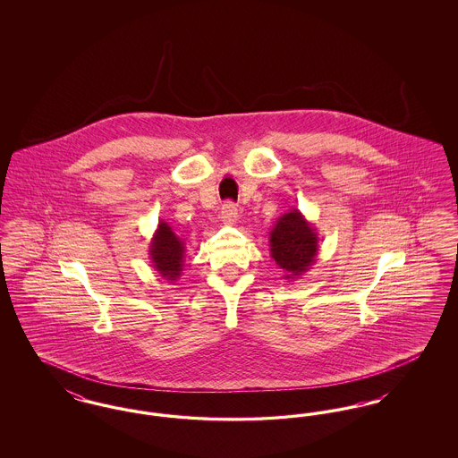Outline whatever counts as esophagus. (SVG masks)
Masks as SVG:
<instances>
[{
  "instance_id": "1",
  "label": "esophagus",
  "mask_w": 458,
  "mask_h": 458,
  "mask_svg": "<svg viewBox=\"0 0 458 458\" xmlns=\"http://www.w3.org/2000/svg\"><path fill=\"white\" fill-rule=\"evenodd\" d=\"M219 218H221V221H223L225 225H233V223L237 221V218H239V211H237L235 204L226 202V204L221 208V215H219Z\"/></svg>"
}]
</instances>
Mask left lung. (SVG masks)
I'll list each match as a JSON object with an SVG mask.
<instances>
[{
	"mask_svg": "<svg viewBox=\"0 0 458 458\" xmlns=\"http://www.w3.org/2000/svg\"><path fill=\"white\" fill-rule=\"evenodd\" d=\"M269 252L284 269V280L295 282L310 269L319 252L314 225L295 208L284 213L269 232Z\"/></svg>",
	"mask_w": 458,
	"mask_h": 458,
	"instance_id": "obj_1",
	"label": "left lung"
}]
</instances>
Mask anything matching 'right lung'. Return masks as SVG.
Masks as SVG:
<instances>
[{"label":"right lung","mask_w":458,"mask_h":458,"mask_svg":"<svg viewBox=\"0 0 458 458\" xmlns=\"http://www.w3.org/2000/svg\"><path fill=\"white\" fill-rule=\"evenodd\" d=\"M185 242L174 232V228L161 219L149 243V259L154 271L170 284L178 280L185 262Z\"/></svg>","instance_id":"add662e5"}]
</instances>
